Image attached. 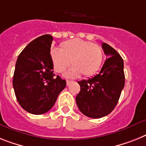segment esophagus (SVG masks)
Returning <instances> with one entry per match:
<instances>
[{
    "label": "esophagus",
    "mask_w": 146,
    "mask_h": 146,
    "mask_svg": "<svg viewBox=\"0 0 146 146\" xmlns=\"http://www.w3.org/2000/svg\"><path fill=\"white\" fill-rule=\"evenodd\" d=\"M71 82H72V81H70V80H67V86H69Z\"/></svg>",
    "instance_id": "34e87169"
}]
</instances>
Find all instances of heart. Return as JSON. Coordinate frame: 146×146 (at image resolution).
I'll return each mask as SVG.
<instances>
[{
  "label": "heart",
  "instance_id": "obj_1",
  "mask_svg": "<svg viewBox=\"0 0 146 146\" xmlns=\"http://www.w3.org/2000/svg\"><path fill=\"white\" fill-rule=\"evenodd\" d=\"M60 50L52 49L50 58L55 71L63 73L73 64L64 76L76 78L82 74L86 77L97 73L103 61V50L99 44L79 38L71 39L62 43Z\"/></svg>",
  "mask_w": 146,
  "mask_h": 146
}]
</instances>
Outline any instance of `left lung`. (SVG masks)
<instances>
[{
  "label": "left lung",
  "mask_w": 146,
  "mask_h": 146,
  "mask_svg": "<svg viewBox=\"0 0 146 146\" xmlns=\"http://www.w3.org/2000/svg\"><path fill=\"white\" fill-rule=\"evenodd\" d=\"M102 47L108 58L98 74L78 82L81 89L76 97L79 111L94 119L107 116L114 109L125 85L123 59L108 44L102 43Z\"/></svg>",
  "instance_id": "left-lung-1"
}]
</instances>
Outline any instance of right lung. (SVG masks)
<instances>
[{
    "mask_svg": "<svg viewBox=\"0 0 146 146\" xmlns=\"http://www.w3.org/2000/svg\"><path fill=\"white\" fill-rule=\"evenodd\" d=\"M53 38L43 35L22 50L15 64L13 88L18 103L32 114L50 111L66 87V81L55 77L50 58Z\"/></svg>",
    "mask_w": 146,
    "mask_h": 146,
    "instance_id": "obj_1",
    "label": "right lung"
}]
</instances>
